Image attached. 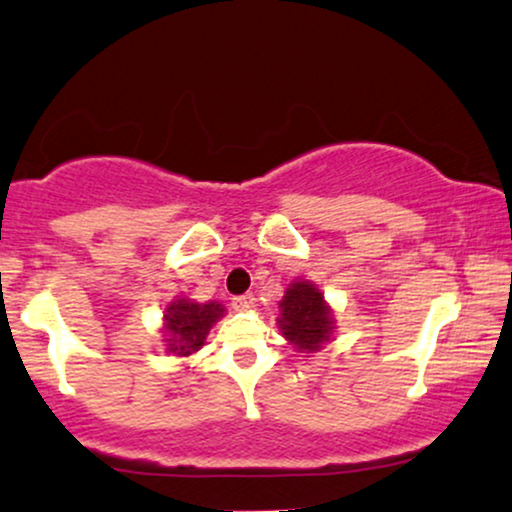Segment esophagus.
I'll return each mask as SVG.
<instances>
[{
    "mask_svg": "<svg viewBox=\"0 0 512 512\" xmlns=\"http://www.w3.org/2000/svg\"><path fill=\"white\" fill-rule=\"evenodd\" d=\"M231 304H234V309H250L252 304H255V297H252L250 293H245V295H236L234 300H231Z\"/></svg>",
    "mask_w": 512,
    "mask_h": 512,
    "instance_id": "1",
    "label": "esophagus"
}]
</instances>
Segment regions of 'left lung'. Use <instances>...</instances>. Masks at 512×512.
I'll return each mask as SVG.
<instances>
[{
	"instance_id": "left-lung-1",
	"label": "left lung",
	"mask_w": 512,
	"mask_h": 512,
	"mask_svg": "<svg viewBox=\"0 0 512 512\" xmlns=\"http://www.w3.org/2000/svg\"><path fill=\"white\" fill-rule=\"evenodd\" d=\"M286 340L297 349L314 352L328 342L333 331L331 309L323 302V295L312 283L300 281L286 290L281 300V319H278Z\"/></svg>"
}]
</instances>
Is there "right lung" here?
<instances>
[{
	"instance_id": "right-lung-1",
	"label": "right lung",
	"mask_w": 512,
	"mask_h": 512,
	"mask_svg": "<svg viewBox=\"0 0 512 512\" xmlns=\"http://www.w3.org/2000/svg\"><path fill=\"white\" fill-rule=\"evenodd\" d=\"M224 316V307L217 302L198 304L189 300H177L167 307L165 328L170 333V352L179 357H189L191 352L203 347L205 335L212 328V323Z\"/></svg>"
}]
</instances>
